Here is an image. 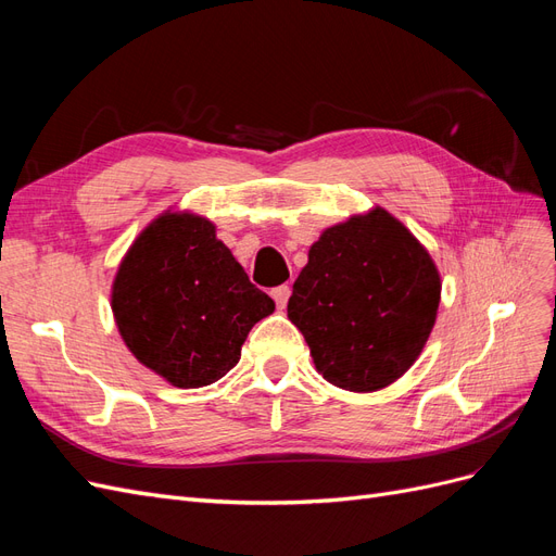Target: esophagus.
<instances>
[{
  "instance_id": "34e87169",
  "label": "esophagus",
  "mask_w": 556,
  "mask_h": 556,
  "mask_svg": "<svg viewBox=\"0 0 556 556\" xmlns=\"http://www.w3.org/2000/svg\"><path fill=\"white\" fill-rule=\"evenodd\" d=\"M290 294H292V288H290V285H278V288H274V290H271V296L276 299V306H278V308H285V306H288Z\"/></svg>"
}]
</instances>
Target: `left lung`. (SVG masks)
Listing matches in <instances>:
<instances>
[{"instance_id": "left-lung-1", "label": "left lung", "mask_w": 556, "mask_h": 556, "mask_svg": "<svg viewBox=\"0 0 556 556\" xmlns=\"http://www.w3.org/2000/svg\"><path fill=\"white\" fill-rule=\"evenodd\" d=\"M441 301L429 252L376 208L329 227L308 252L288 301L313 364L331 384L376 392L422 352Z\"/></svg>"}]
</instances>
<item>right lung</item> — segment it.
<instances>
[{"instance_id": "1", "label": "right lung", "mask_w": 556, "mask_h": 556, "mask_svg": "<svg viewBox=\"0 0 556 556\" xmlns=\"http://www.w3.org/2000/svg\"><path fill=\"white\" fill-rule=\"evenodd\" d=\"M274 308L206 217L188 213L157 217L113 282V315L127 348L176 387L227 376L250 329Z\"/></svg>"}]
</instances>
